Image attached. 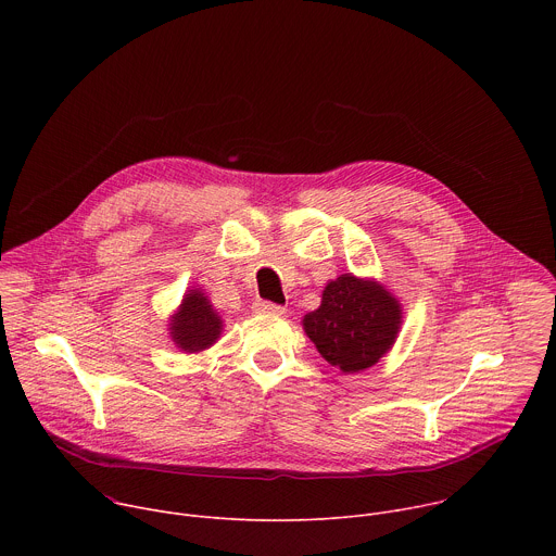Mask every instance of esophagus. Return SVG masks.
Wrapping results in <instances>:
<instances>
[{
  "mask_svg": "<svg viewBox=\"0 0 556 556\" xmlns=\"http://www.w3.org/2000/svg\"><path fill=\"white\" fill-rule=\"evenodd\" d=\"M253 307H255L257 314H277V316L286 314L283 305H277V303H270V301H257Z\"/></svg>",
  "mask_w": 556,
  "mask_h": 556,
  "instance_id": "esophagus-1",
  "label": "esophagus"
}]
</instances>
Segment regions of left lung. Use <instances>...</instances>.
I'll use <instances>...</instances> for the list:
<instances>
[{"mask_svg": "<svg viewBox=\"0 0 556 556\" xmlns=\"http://www.w3.org/2000/svg\"><path fill=\"white\" fill-rule=\"evenodd\" d=\"M403 309L382 283L352 273L324 290L321 305L303 316V330L319 354L345 374L376 365L401 332Z\"/></svg>", "mask_w": 556, "mask_h": 556, "instance_id": "left-lung-1", "label": "left lung"}]
</instances>
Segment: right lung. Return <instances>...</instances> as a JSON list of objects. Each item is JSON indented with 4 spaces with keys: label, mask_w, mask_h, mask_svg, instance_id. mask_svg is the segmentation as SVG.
<instances>
[{
    "label": "right lung",
    "mask_w": 556,
    "mask_h": 556,
    "mask_svg": "<svg viewBox=\"0 0 556 556\" xmlns=\"http://www.w3.org/2000/svg\"><path fill=\"white\" fill-rule=\"evenodd\" d=\"M222 334V316L213 309L208 296L193 288L185 294L178 312L172 316L169 337L187 354L208 350Z\"/></svg>",
    "instance_id": "add662e5"
}]
</instances>
